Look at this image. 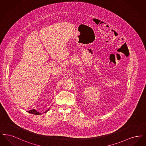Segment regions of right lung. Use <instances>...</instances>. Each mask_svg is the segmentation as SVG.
I'll list each match as a JSON object with an SVG mask.
<instances>
[{"label": "right lung", "instance_id": "add662e5", "mask_svg": "<svg viewBox=\"0 0 146 146\" xmlns=\"http://www.w3.org/2000/svg\"><path fill=\"white\" fill-rule=\"evenodd\" d=\"M50 108H49L47 111H45L44 113H46L47 111H49V110H50ZM28 113H31V114H35V115H40V114H42V113H39V111H37L35 110H31V111H27Z\"/></svg>", "mask_w": 146, "mask_h": 146}]
</instances>
